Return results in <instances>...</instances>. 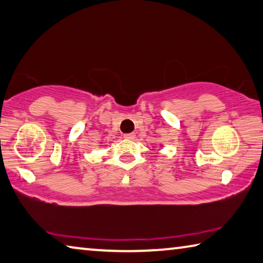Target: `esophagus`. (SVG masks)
<instances>
[{"label": "esophagus", "mask_w": 263, "mask_h": 263, "mask_svg": "<svg viewBox=\"0 0 263 263\" xmlns=\"http://www.w3.org/2000/svg\"><path fill=\"white\" fill-rule=\"evenodd\" d=\"M123 137H124V139H126V140H134L135 134H134V133H130V134H124Z\"/></svg>", "instance_id": "1"}]
</instances>
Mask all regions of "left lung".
<instances>
[{"label":"left lung","mask_w":263,"mask_h":263,"mask_svg":"<svg viewBox=\"0 0 263 263\" xmlns=\"http://www.w3.org/2000/svg\"><path fill=\"white\" fill-rule=\"evenodd\" d=\"M160 145H163V144H160Z\"/></svg>","instance_id":"left-lung-1"}]
</instances>
